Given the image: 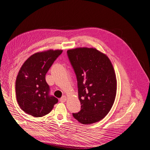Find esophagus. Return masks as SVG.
I'll use <instances>...</instances> for the list:
<instances>
[{"mask_svg": "<svg viewBox=\"0 0 150 150\" xmlns=\"http://www.w3.org/2000/svg\"><path fill=\"white\" fill-rule=\"evenodd\" d=\"M60 101L61 102H65L66 100H67V96L65 95L62 96V97L60 98Z\"/></svg>", "mask_w": 150, "mask_h": 150, "instance_id": "obj_1", "label": "esophagus"}]
</instances>
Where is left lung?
Segmentation results:
<instances>
[{
    "label": "left lung",
    "instance_id": "obj_1",
    "mask_svg": "<svg viewBox=\"0 0 150 150\" xmlns=\"http://www.w3.org/2000/svg\"><path fill=\"white\" fill-rule=\"evenodd\" d=\"M67 54L76 76L81 104L74 117L83 125L98 122L109 113L117 94L112 62L95 48H76L67 50Z\"/></svg>",
    "mask_w": 150,
    "mask_h": 150
}]
</instances>
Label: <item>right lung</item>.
<instances>
[{
  "label": "right lung",
  "mask_w": 150,
  "mask_h": 150,
  "mask_svg": "<svg viewBox=\"0 0 150 150\" xmlns=\"http://www.w3.org/2000/svg\"><path fill=\"white\" fill-rule=\"evenodd\" d=\"M62 50L37 52L25 60L16 81V92L19 107L26 113L41 117L49 113L58 99L49 95L45 75Z\"/></svg>",
  "instance_id": "obj_1"
}]
</instances>
